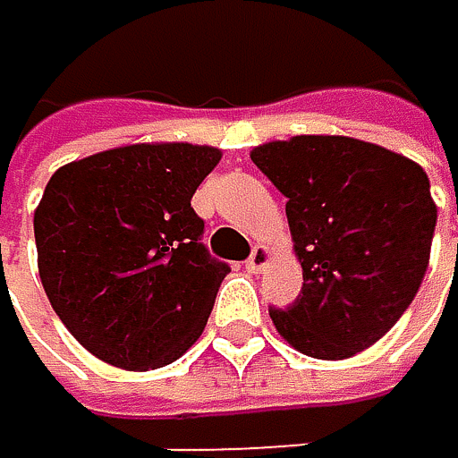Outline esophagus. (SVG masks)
Masks as SVG:
<instances>
[{
  "label": "esophagus",
  "mask_w": 458,
  "mask_h": 458,
  "mask_svg": "<svg viewBox=\"0 0 458 458\" xmlns=\"http://www.w3.org/2000/svg\"><path fill=\"white\" fill-rule=\"evenodd\" d=\"M269 261H272V250H269L267 245H256L253 253H250V259L245 261V267H248V272L261 275V272L269 267Z\"/></svg>",
  "instance_id": "34e87169"
}]
</instances>
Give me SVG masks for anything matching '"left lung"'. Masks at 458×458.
<instances>
[{"instance_id": "obj_1", "label": "left lung", "mask_w": 458, "mask_h": 458, "mask_svg": "<svg viewBox=\"0 0 458 458\" xmlns=\"http://www.w3.org/2000/svg\"><path fill=\"white\" fill-rule=\"evenodd\" d=\"M289 199L302 292L269 310L277 335L313 359H351L408 310L429 267L437 205L403 153L343 134H297L250 150Z\"/></svg>"}]
</instances>
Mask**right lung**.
Returning a JSON list of instances; mask_svg holds the SVG:
<instances>
[{
    "instance_id": "right-lung-1",
    "label": "right lung",
    "mask_w": 458,
    "mask_h": 458,
    "mask_svg": "<svg viewBox=\"0 0 458 458\" xmlns=\"http://www.w3.org/2000/svg\"><path fill=\"white\" fill-rule=\"evenodd\" d=\"M213 145L137 142L53 173L34 210L42 289L70 335L121 369L181 359L205 332L229 267L199 242L191 197Z\"/></svg>"
}]
</instances>
